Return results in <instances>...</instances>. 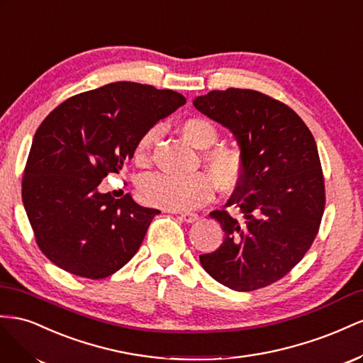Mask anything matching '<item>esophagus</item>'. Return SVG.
Segmentation results:
<instances>
[{
    "label": "esophagus",
    "mask_w": 363,
    "mask_h": 363,
    "mask_svg": "<svg viewBox=\"0 0 363 363\" xmlns=\"http://www.w3.org/2000/svg\"><path fill=\"white\" fill-rule=\"evenodd\" d=\"M179 219H181L182 222L193 223V222H196V220L199 219V216L194 214V213H181V214H179Z\"/></svg>",
    "instance_id": "obj_1"
}]
</instances>
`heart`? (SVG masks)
I'll return each instance as SVG.
<instances>
[{"label":"heart","instance_id":"heart-1","mask_svg":"<svg viewBox=\"0 0 363 363\" xmlns=\"http://www.w3.org/2000/svg\"><path fill=\"white\" fill-rule=\"evenodd\" d=\"M179 129L184 140L198 149H208L219 138V132L213 121L203 117L187 118L182 121ZM155 138H157V129H150L138 140L135 147L137 162L143 164L147 161ZM205 164L222 190H233L242 179L245 158L240 149L219 146L205 153ZM213 179L203 172L189 176L155 173L141 182L140 196L147 205L162 210L190 211L213 198Z\"/></svg>","mask_w":363,"mask_h":363}]
</instances>
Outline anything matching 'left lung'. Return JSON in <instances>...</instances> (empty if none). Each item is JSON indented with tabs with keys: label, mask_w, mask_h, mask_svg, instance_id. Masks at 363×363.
<instances>
[{
	"label": "left lung",
	"mask_w": 363,
	"mask_h": 363,
	"mask_svg": "<svg viewBox=\"0 0 363 363\" xmlns=\"http://www.w3.org/2000/svg\"><path fill=\"white\" fill-rule=\"evenodd\" d=\"M193 105L233 133L245 158L242 179L226 202L240 216L210 213L225 239L199 257L201 264L237 292L272 284L301 262L323 219L325 190L315 138L295 111L258 91H211Z\"/></svg>",
	"instance_id": "obj_1"
}]
</instances>
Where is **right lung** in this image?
Wrapping results in <instances>:
<instances>
[{"mask_svg":"<svg viewBox=\"0 0 363 363\" xmlns=\"http://www.w3.org/2000/svg\"><path fill=\"white\" fill-rule=\"evenodd\" d=\"M185 97L135 82L82 92L40 123L28 153L23 203L38 246L51 263L91 279L106 278L140 250L158 210L128 193H100L108 173L132 160L138 140Z\"/></svg>","mask_w":363,"mask_h":363,"instance_id":"1","label":"right lung"}]
</instances>
